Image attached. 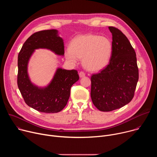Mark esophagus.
Listing matches in <instances>:
<instances>
[{
    "label": "esophagus",
    "instance_id": "esophagus-1",
    "mask_svg": "<svg viewBox=\"0 0 157 157\" xmlns=\"http://www.w3.org/2000/svg\"><path fill=\"white\" fill-rule=\"evenodd\" d=\"M79 76L80 78H82V77H84L85 76V73L83 71H81L79 73Z\"/></svg>",
    "mask_w": 157,
    "mask_h": 157
}]
</instances>
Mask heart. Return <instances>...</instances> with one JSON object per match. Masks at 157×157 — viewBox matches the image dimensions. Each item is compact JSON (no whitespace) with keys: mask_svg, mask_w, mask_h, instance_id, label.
Wrapping results in <instances>:
<instances>
[{"mask_svg":"<svg viewBox=\"0 0 157 157\" xmlns=\"http://www.w3.org/2000/svg\"><path fill=\"white\" fill-rule=\"evenodd\" d=\"M111 41L104 36L93 34L78 35L71 41L70 48L64 52L66 59L76 64L82 58L85 68L90 71H99L107 66L113 53Z\"/></svg>","mask_w":157,"mask_h":157,"instance_id":"obj_1","label":"heart"}]
</instances>
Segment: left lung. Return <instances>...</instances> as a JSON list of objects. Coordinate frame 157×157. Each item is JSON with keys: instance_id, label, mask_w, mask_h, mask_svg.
I'll return each mask as SVG.
<instances>
[{"instance_id": "left-lung-1", "label": "left lung", "mask_w": 157, "mask_h": 157, "mask_svg": "<svg viewBox=\"0 0 157 157\" xmlns=\"http://www.w3.org/2000/svg\"><path fill=\"white\" fill-rule=\"evenodd\" d=\"M113 35V53L109 64L91 76V97L101 111L109 112L129 103L139 80L135 50L119 29L109 27Z\"/></svg>"}]
</instances>
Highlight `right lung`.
Returning <instances> with one entry per match:
<instances>
[{"label":"right lung","instance_id":"add662e5","mask_svg":"<svg viewBox=\"0 0 157 157\" xmlns=\"http://www.w3.org/2000/svg\"><path fill=\"white\" fill-rule=\"evenodd\" d=\"M64 42L55 29L43 30L31 35L24 43L18 56L17 84L25 103L44 113H57L67 104L70 89L79 78L76 70L58 68L46 86L33 83L28 73L29 61L37 49H47L64 56Z\"/></svg>","mask_w":157,"mask_h":157}]
</instances>
